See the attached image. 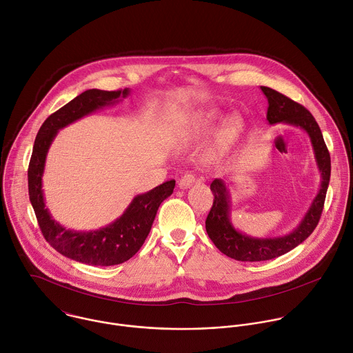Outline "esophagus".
I'll return each instance as SVG.
<instances>
[{
	"label": "esophagus",
	"mask_w": 353,
	"mask_h": 353,
	"mask_svg": "<svg viewBox=\"0 0 353 353\" xmlns=\"http://www.w3.org/2000/svg\"><path fill=\"white\" fill-rule=\"evenodd\" d=\"M196 178L192 175V174H185L179 181H178V185L181 189H186L189 186H192L194 183Z\"/></svg>",
	"instance_id": "1"
}]
</instances>
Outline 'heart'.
<instances>
[{"mask_svg": "<svg viewBox=\"0 0 353 353\" xmlns=\"http://www.w3.org/2000/svg\"><path fill=\"white\" fill-rule=\"evenodd\" d=\"M223 113L218 109H200L190 114L176 128V141L181 145H190L208 137L222 121ZM241 131V120L237 116H230L218 135V148L225 150L232 145Z\"/></svg>", "mask_w": 353, "mask_h": 353, "instance_id": "obj_1", "label": "heart"}]
</instances>
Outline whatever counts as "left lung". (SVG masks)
<instances>
[{
  "mask_svg": "<svg viewBox=\"0 0 353 353\" xmlns=\"http://www.w3.org/2000/svg\"><path fill=\"white\" fill-rule=\"evenodd\" d=\"M261 91L268 99L266 120L273 124H288L299 127L310 138L316 164L321 176L320 189L313 199L309 210L296 225L292 232L277 237H252L237 230L230 221V193L223 179H214L211 183V192L214 194V204L205 219V230L216 245V248L225 255L243 261L258 262L268 261L280 256L296 245H299L306 237L312 234L319 223L325 193L331 174V160L327 146L323 139V134L313 119V116L299 103L291 101L285 95L268 88L261 87Z\"/></svg>",
  "mask_w": 353,
  "mask_h": 353,
  "instance_id": "left-lung-1",
  "label": "left lung"
}]
</instances>
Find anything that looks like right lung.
Returning <instances> with one entry per match:
<instances>
[{
	"mask_svg": "<svg viewBox=\"0 0 353 353\" xmlns=\"http://www.w3.org/2000/svg\"><path fill=\"white\" fill-rule=\"evenodd\" d=\"M130 88L120 91L87 90L51 114L41 125L29 164V196L46 240L62 255L92 266L119 265L132 258L145 243L160 204L172 194L175 181H167L154 189L137 194L123 215L105 228L80 232L57 222L46 207L43 174L46 160L58 131L98 109L114 105L130 95Z\"/></svg>",
	"mask_w": 353,
	"mask_h": 353,
	"instance_id": "1",
	"label": "right lung"
}]
</instances>
